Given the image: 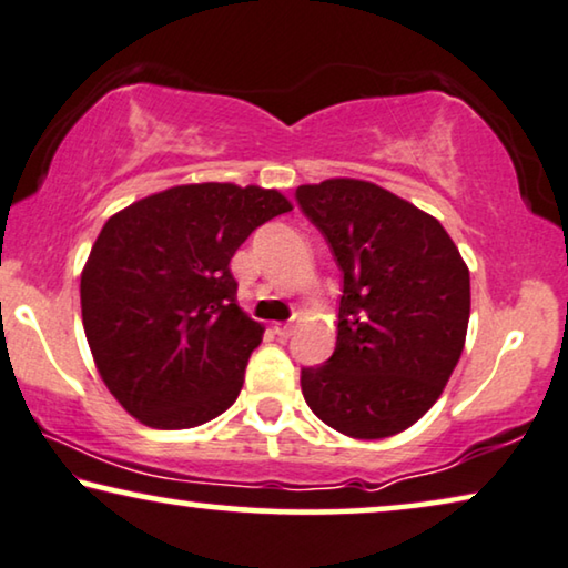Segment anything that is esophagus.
I'll use <instances>...</instances> for the list:
<instances>
[{
	"label": "esophagus",
	"mask_w": 568,
	"mask_h": 568,
	"mask_svg": "<svg viewBox=\"0 0 568 568\" xmlns=\"http://www.w3.org/2000/svg\"><path fill=\"white\" fill-rule=\"evenodd\" d=\"M293 326H295V318H291V322H281V324H275V334L277 337H283V339H287L293 334Z\"/></svg>",
	"instance_id": "esophagus-1"
}]
</instances>
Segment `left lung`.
Listing matches in <instances>:
<instances>
[{"mask_svg":"<svg viewBox=\"0 0 568 568\" xmlns=\"http://www.w3.org/2000/svg\"><path fill=\"white\" fill-rule=\"evenodd\" d=\"M295 203L342 273L337 347L301 367L324 425L381 440L425 417L466 342L470 277L440 221L363 180L301 185Z\"/></svg>","mask_w":568,"mask_h":568,"instance_id":"obj_1","label":"left lung"}]
</instances>
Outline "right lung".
Instances as JSON below:
<instances>
[{
    "mask_svg": "<svg viewBox=\"0 0 568 568\" xmlns=\"http://www.w3.org/2000/svg\"><path fill=\"white\" fill-rule=\"evenodd\" d=\"M287 211L277 190L203 182L143 197L102 226L82 273V322L128 414L187 429L236 402L262 326L236 306L229 262Z\"/></svg>",
    "mask_w": 568,
    "mask_h": 568,
    "instance_id": "add662e5",
    "label": "right lung"
}]
</instances>
